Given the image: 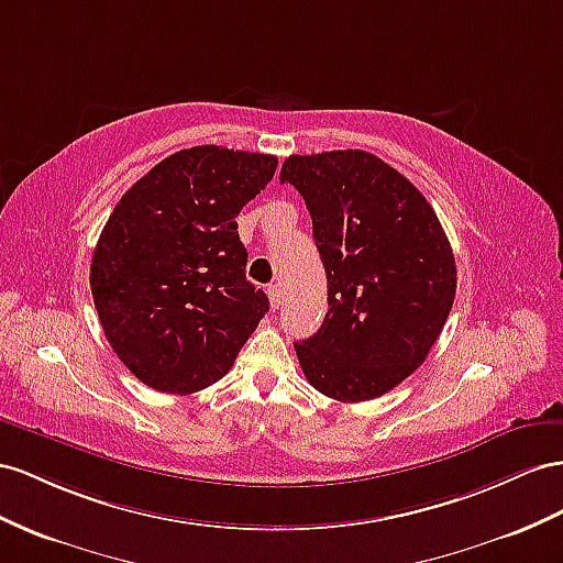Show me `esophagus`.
<instances>
[{
	"label": "esophagus",
	"instance_id": "esophagus-1",
	"mask_svg": "<svg viewBox=\"0 0 563 563\" xmlns=\"http://www.w3.org/2000/svg\"><path fill=\"white\" fill-rule=\"evenodd\" d=\"M266 292H268V299H271V307L278 309V307H280V285H278V283L268 285Z\"/></svg>",
	"mask_w": 563,
	"mask_h": 563
}]
</instances>
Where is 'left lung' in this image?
<instances>
[{"mask_svg":"<svg viewBox=\"0 0 563 563\" xmlns=\"http://www.w3.org/2000/svg\"><path fill=\"white\" fill-rule=\"evenodd\" d=\"M280 183L305 197L328 278L321 328L295 342L307 380L338 401L390 393L440 338L456 264L428 199L362 150L292 154Z\"/></svg>","mask_w":563,"mask_h":563,"instance_id":"left-lung-1","label":"left lung"}]
</instances>
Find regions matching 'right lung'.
<instances>
[{"mask_svg":"<svg viewBox=\"0 0 563 563\" xmlns=\"http://www.w3.org/2000/svg\"><path fill=\"white\" fill-rule=\"evenodd\" d=\"M278 158L180 150L128 190L99 235L90 287L109 344L137 380L192 395L221 380L268 311L244 276L238 213Z\"/></svg>","mask_w":563,"mask_h":563,"instance_id":"right-lung-1","label":"right lung"}]
</instances>
